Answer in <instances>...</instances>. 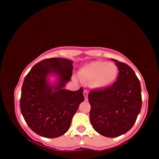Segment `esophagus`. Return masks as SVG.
<instances>
[{"instance_id":"34e87169","label":"esophagus","mask_w":159,"mask_h":159,"mask_svg":"<svg viewBox=\"0 0 159 159\" xmlns=\"http://www.w3.org/2000/svg\"><path fill=\"white\" fill-rule=\"evenodd\" d=\"M83 94H84V98H85V100L87 101L88 100V95H89V93H88V91H86V90H84V92H83Z\"/></svg>"}]
</instances>
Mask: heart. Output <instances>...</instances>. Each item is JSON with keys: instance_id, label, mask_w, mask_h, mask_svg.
<instances>
[{"instance_id": "b5f03b06", "label": "heart", "mask_w": 159, "mask_h": 159, "mask_svg": "<svg viewBox=\"0 0 159 159\" xmlns=\"http://www.w3.org/2000/svg\"><path fill=\"white\" fill-rule=\"evenodd\" d=\"M118 68L111 62L94 61L83 66L79 74L84 79L91 81L94 89H103L111 85L118 76Z\"/></svg>"}]
</instances>
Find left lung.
<instances>
[{
  "label": "left lung",
  "instance_id": "left-lung-1",
  "mask_svg": "<svg viewBox=\"0 0 159 159\" xmlns=\"http://www.w3.org/2000/svg\"><path fill=\"white\" fill-rule=\"evenodd\" d=\"M117 81L110 87L90 91L91 125L102 135L118 137L133 127L142 108V90L134 71L126 64L114 60Z\"/></svg>",
  "mask_w": 159,
  "mask_h": 159
}]
</instances>
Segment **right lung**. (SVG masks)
Returning <instances> with one entry per match:
<instances>
[{
	"label": "right lung",
	"instance_id": "1",
	"mask_svg": "<svg viewBox=\"0 0 159 159\" xmlns=\"http://www.w3.org/2000/svg\"><path fill=\"white\" fill-rule=\"evenodd\" d=\"M72 70V61L52 57L34 65L25 78L20 111L30 129L38 135L54 139L65 134L84 102L82 88L75 91L65 89ZM51 76L56 78L54 83L50 82Z\"/></svg>",
	"mask_w": 159,
	"mask_h": 159
}]
</instances>
